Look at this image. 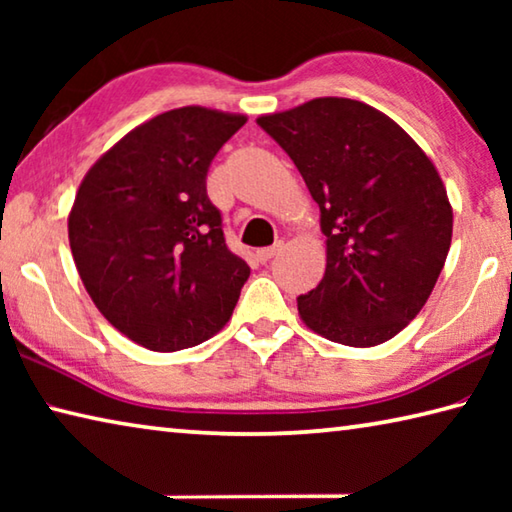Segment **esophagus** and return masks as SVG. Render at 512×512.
Listing matches in <instances>:
<instances>
[{"mask_svg":"<svg viewBox=\"0 0 512 512\" xmlns=\"http://www.w3.org/2000/svg\"><path fill=\"white\" fill-rule=\"evenodd\" d=\"M282 241H277V244H273L271 248H262V250H257V259L259 262H268V259H273L277 253H280L282 250Z\"/></svg>","mask_w":512,"mask_h":512,"instance_id":"34e87169","label":"esophagus"}]
</instances>
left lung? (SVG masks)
Here are the masks:
<instances>
[{"instance_id":"obj_1","label":"left lung","mask_w":512,"mask_h":512,"mask_svg":"<svg viewBox=\"0 0 512 512\" xmlns=\"http://www.w3.org/2000/svg\"><path fill=\"white\" fill-rule=\"evenodd\" d=\"M320 207L327 268L298 298L307 327L352 348L418 316L452 244V205L422 149L361 101L325 97L259 117Z\"/></svg>"}]
</instances>
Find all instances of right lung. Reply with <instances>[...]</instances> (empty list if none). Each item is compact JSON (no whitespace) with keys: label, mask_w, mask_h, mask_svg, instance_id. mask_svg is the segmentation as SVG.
Instances as JSON below:
<instances>
[{"label":"right lung","mask_w":512,"mask_h":512,"mask_svg":"<svg viewBox=\"0 0 512 512\" xmlns=\"http://www.w3.org/2000/svg\"><path fill=\"white\" fill-rule=\"evenodd\" d=\"M246 117L187 106L119 140L83 178L69 246L94 305L128 339L176 352L228 323L250 266L225 244L207 171Z\"/></svg>","instance_id":"1"}]
</instances>
